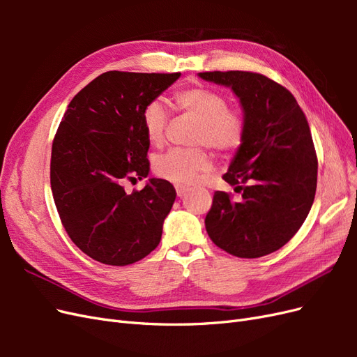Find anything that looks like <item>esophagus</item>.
Here are the masks:
<instances>
[{
    "instance_id": "1",
    "label": "esophagus",
    "mask_w": 357,
    "mask_h": 357,
    "mask_svg": "<svg viewBox=\"0 0 357 357\" xmlns=\"http://www.w3.org/2000/svg\"><path fill=\"white\" fill-rule=\"evenodd\" d=\"M176 192H177L178 197H183L188 192V188L186 186H181V185H177L176 186Z\"/></svg>"
}]
</instances>
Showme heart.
I'll list each match as a JSON object with an SVG mask.
<instances>
[{
  "mask_svg": "<svg viewBox=\"0 0 357 357\" xmlns=\"http://www.w3.org/2000/svg\"><path fill=\"white\" fill-rule=\"evenodd\" d=\"M177 109L197 119L193 142L207 144L219 153H231L244 139L245 123L240 113L228 109V101L219 92L207 88L185 89L174 96ZM143 128L152 144H162L165 138L168 114L159 101H150L142 113ZM210 167V155L204 149H172L155 160V171L162 178L192 185L198 172Z\"/></svg>",
  "mask_w": 357,
  "mask_h": 357,
  "instance_id": "heart-1",
  "label": "heart"
}]
</instances>
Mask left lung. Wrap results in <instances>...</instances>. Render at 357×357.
Wrapping results in <instances>:
<instances>
[{
  "label": "left lung",
  "mask_w": 357,
  "mask_h": 357,
  "mask_svg": "<svg viewBox=\"0 0 357 357\" xmlns=\"http://www.w3.org/2000/svg\"><path fill=\"white\" fill-rule=\"evenodd\" d=\"M231 88L245 134L223 180L241 192L235 202L218 190L205 218L211 241L236 257L283 247L307 219L317 188V156L304 112L282 84L250 71L198 73Z\"/></svg>",
  "instance_id": "8db88e82"
}]
</instances>
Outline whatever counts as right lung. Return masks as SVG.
<instances>
[{
	"instance_id": "add662e5",
	"label": "right lung",
	"mask_w": 357,
	"mask_h": 357,
	"mask_svg": "<svg viewBox=\"0 0 357 357\" xmlns=\"http://www.w3.org/2000/svg\"><path fill=\"white\" fill-rule=\"evenodd\" d=\"M180 73L107 71L74 96L52 144L50 186L61 222L83 253L105 265H131L158 247L176 201L169 181L142 180L150 164L142 113Z\"/></svg>"
}]
</instances>
